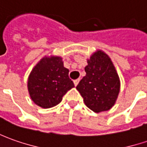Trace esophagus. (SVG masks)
Returning a JSON list of instances; mask_svg holds the SVG:
<instances>
[{
    "instance_id": "obj_1",
    "label": "esophagus",
    "mask_w": 147,
    "mask_h": 147,
    "mask_svg": "<svg viewBox=\"0 0 147 147\" xmlns=\"http://www.w3.org/2000/svg\"><path fill=\"white\" fill-rule=\"evenodd\" d=\"M79 81H80V79H76V80H74V84L76 86V85L78 84Z\"/></svg>"
}]
</instances>
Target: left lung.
<instances>
[{"instance_id":"left-lung-1","label":"left lung","mask_w":147,"mask_h":147,"mask_svg":"<svg viewBox=\"0 0 147 147\" xmlns=\"http://www.w3.org/2000/svg\"><path fill=\"white\" fill-rule=\"evenodd\" d=\"M84 71L86 75L76 86L84 104L97 113L110 110L120 89L119 76L111 58L103 51L97 50L88 59Z\"/></svg>"}]
</instances>
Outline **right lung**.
Wrapping results in <instances>:
<instances>
[{
    "label": "right lung",
    "mask_w": 147,
    "mask_h": 147,
    "mask_svg": "<svg viewBox=\"0 0 147 147\" xmlns=\"http://www.w3.org/2000/svg\"><path fill=\"white\" fill-rule=\"evenodd\" d=\"M68 73L61 57L42 58L28 77V89L32 100L42 108L58 105L66 93L74 87Z\"/></svg>",
    "instance_id": "right-lung-1"
}]
</instances>
